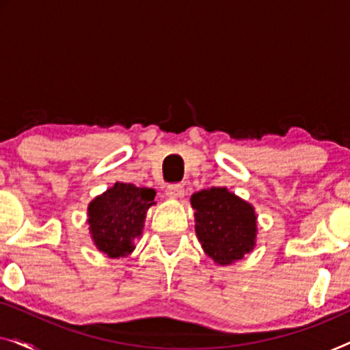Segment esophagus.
I'll use <instances>...</instances> for the list:
<instances>
[{"label": "esophagus", "mask_w": 350, "mask_h": 350, "mask_svg": "<svg viewBox=\"0 0 350 350\" xmlns=\"http://www.w3.org/2000/svg\"><path fill=\"white\" fill-rule=\"evenodd\" d=\"M165 194H167V198L180 199V198H183L185 188L181 185H170V186H167Z\"/></svg>", "instance_id": "1"}]
</instances>
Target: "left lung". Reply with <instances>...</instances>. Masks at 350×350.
Wrapping results in <instances>:
<instances>
[{"label": "left lung", "mask_w": 350, "mask_h": 350, "mask_svg": "<svg viewBox=\"0 0 350 350\" xmlns=\"http://www.w3.org/2000/svg\"><path fill=\"white\" fill-rule=\"evenodd\" d=\"M196 236L219 266L242 260L256 245L258 221L252 204L228 188H210L191 196Z\"/></svg>", "instance_id": "8db88e82"}]
</instances>
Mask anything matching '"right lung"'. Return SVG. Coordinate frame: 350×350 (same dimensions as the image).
I'll return each mask as SVG.
<instances>
[{"label": "right lung", "mask_w": 350, "mask_h": 350, "mask_svg": "<svg viewBox=\"0 0 350 350\" xmlns=\"http://www.w3.org/2000/svg\"><path fill=\"white\" fill-rule=\"evenodd\" d=\"M156 191L131 183H114L88 205L89 234L94 245L108 258H126L142 236L146 212L154 205Z\"/></svg>", "instance_id": "1"}]
</instances>
